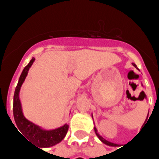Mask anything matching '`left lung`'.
Returning a JSON list of instances; mask_svg holds the SVG:
<instances>
[{
	"label": "left lung",
	"mask_w": 159,
	"mask_h": 159,
	"mask_svg": "<svg viewBox=\"0 0 159 159\" xmlns=\"http://www.w3.org/2000/svg\"><path fill=\"white\" fill-rule=\"evenodd\" d=\"M133 66H134L135 68H137V66H136V65H135V64H134V63H133ZM147 116H148V115H147ZM94 131H95V134H96V135L98 136V138H99V139H100V140H101V141H102L103 143H105L106 145H107V146H111V147H114V146H115V144H114V143H111V142H110V141H108V140H105L103 137L100 136V134H98V132H97V129H96V128H95V127H94Z\"/></svg>",
	"instance_id": "8db88e82"
}]
</instances>
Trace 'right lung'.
Returning <instances> with one entry per match:
<instances>
[{
	"instance_id": "right-lung-1",
	"label": "right lung",
	"mask_w": 159,
	"mask_h": 159,
	"mask_svg": "<svg viewBox=\"0 0 159 159\" xmlns=\"http://www.w3.org/2000/svg\"><path fill=\"white\" fill-rule=\"evenodd\" d=\"M34 61H35V58H32L29 64L23 70L19 77V83L16 87L14 96H13V117L15 120L16 125L19 131L23 134H25L30 142L37 145L39 147L44 148V147H52L56 144L59 143L66 135L68 129H69V125L66 123L65 125L55 129H43L40 126L26 119L24 116L21 102L19 100V91H20L23 83L25 80V77L27 76L30 68L32 66Z\"/></svg>"
}]
</instances>
